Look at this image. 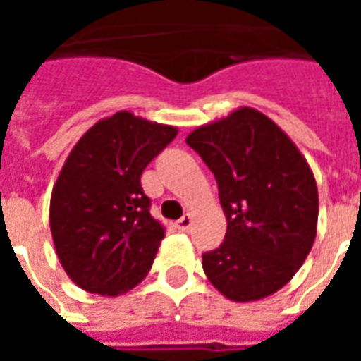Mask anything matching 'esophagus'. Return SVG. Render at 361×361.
I'll return each mask as SVG.
<instances>
[{
  "instance_id": "obj_1",
  "label": "esophagus",
  "mask_w": 361,
  "mask_h": 361,
  "mask_svg": "<svg viewBox=\"0 0 361 361\" xmlns=\"http://www.w3.org/2000/svg\"><path fill=\"white\" fill-rule=\"evenodd\" d=\"M191 224H193V216H191V214H183V216L176 222V226H178V230H181V232H189Z\"/></svg>"
}]
</instances>
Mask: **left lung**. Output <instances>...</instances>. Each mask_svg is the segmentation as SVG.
<instances>
[{
	"instance_id": "8db88e82",
	"label": "left lung",
	"mask_w": 361,
	"mask_h": 361,
	"mask_svg": "<svg viewBox=\"0 0 361 361\" xmlns=\"http://www.w3.org/2000/svg\"><path fill=\"white\" fill-rule=\"evenodd\" d=\"M219 183L226 235L203 271L232 302H257L288 284L317 235L319 195L307 160L265 114L238 108L185 139Z\"/></svg>"
}]
</instances>
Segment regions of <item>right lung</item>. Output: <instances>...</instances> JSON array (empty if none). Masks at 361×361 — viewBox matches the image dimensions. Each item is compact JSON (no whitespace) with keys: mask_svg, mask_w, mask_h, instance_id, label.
<instances>
[{"mask_svg":"<svg viewBox=\"0 0 361 361\" xmlns=\"http://www.w3.org/2000/svg\"><path fill=\"white\" fill-rule=\"evenodd\" d=\"M178 129L118 111L69 152L50 201V230L67 276L90 294L119 295L141 282L164 226L150 216L141 173Z\"/></svg>","mask_w":361,"mask_h":361,"instance_id":"1","label":"right lung"}]
</instances>
